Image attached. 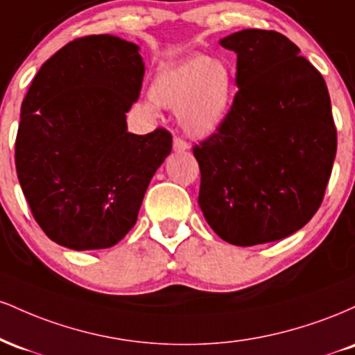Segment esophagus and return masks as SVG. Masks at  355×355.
Wrapping results in <instances>:
<instances>
[{
	"label": "esophagus",
	"instance_id": "obj_1",
	"mask_svg": "<svg viewBox=\"0 0 355 355\" xmlns=\"http://www.w3.org/2000/svg\"><path fill=\"white\" fill-rule=\"evenodd\" d=\"M189 148H190V145L187 144L183 138H180V137L173 138V150H175V152H187Z\"/></svg>",
	"mask_w": 355,
	"mask_h": 355
}]
</instances>
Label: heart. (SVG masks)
I'll return each mask as SVG.
<instances>
[{
    "instance_id": "1",
    "label": "heart",
    "mask_w": 355,
    "mask_h": 355,
    "mask_svg": "<svg viewBox=\"0 0 355 355\" xmlns=\"http://www.w3.org/2000/svg\"><path fill=\"white\" fill-rule=\"evenodd\" d=\"M235 95L230 61L193 55L166 64L155 75L150 96L158 107L177 110L182 128L191 137H209L223 123Z\"/></svg>"
}]
</instances>
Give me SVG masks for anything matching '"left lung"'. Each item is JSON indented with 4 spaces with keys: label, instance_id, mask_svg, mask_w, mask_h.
<instances>
[{
    "label": "left lung",
    "instance_id": "8db88e82",
    "mask_svg": "<svg viewBox=\"0 0 355 355\" xmlns=\"http://www.w3.org/2000/svg\"><path fill=\"white\" fill-rule=\"evenodd\" d=\"M237 93L223 123L193 146L198 203L215 234L239 247L302 229L319 210L337 152L327 85L287 36L242 30Z\"/></svg>",
    "mask_w": 355,
    "mask_h": 355
}]
</instances>
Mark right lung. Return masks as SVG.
I'll return each instance as SVG.
<instances>
[{
	"label": "right lung",
	"mask_w": 355,
	"mask_h": 355,
	"mask_svg": "<svg viewBox=\"0 0 355 355\" xmlns=\"http://www.w3.org/2000/svg\"><path fill=\"white\" fill-rule=\"evenodd\" d=\"M145 67L135 43L110 35L64 44L36 73L15 144L19 185L53 242L113 247L135 225L148 183L172 152V133L126 132Z\"/></svg>",
	"instance_id": "obj_1"
}]
</instances>
